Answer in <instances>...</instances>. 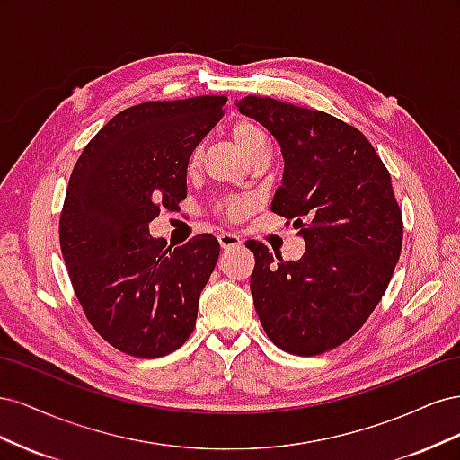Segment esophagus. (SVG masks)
I'll list each match as a JSON object with an SVG mask.
<instances>
[{
    "label": "esophagus",
    "mask_w": 460,
    "mask_h": 460,
    "mask_svg": "<svg viewBox=\"0 0 460 460\" xmlns=\"http://www.w3.org/2000/svg\"><path fill=\"white\" fill-rule=\"evenodd\" d=\"M218 243L222 249H228V247H235L242 243V238L238 234H232V232H220L218 234Z\"/></svg>",
    "instance_id": "1"
}]
</instances>
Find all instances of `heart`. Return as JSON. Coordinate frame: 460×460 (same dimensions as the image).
Listing matches in <instances>:
<instances>
[{
    "label": "heart",
    "mask_w": 460,
    "mask_h": 460,
    "mask_svg": "<svg viewBox=\"0 0 460 460\" xmlns=\"http://www.w3.org/2000/svg\"><path fill=\"white\" fill-rule=\"evenodd\" d=\"M230 134H232V140L235 142V146H238L245 153V155H249V153H252L257 146L267 142L264 140V134L255 127V124L247 122V120L235 122ZM198 164H199V151L196 149V151H191V155L188 159V171H196ZM249 208H252V201H247V199H230L226 203H222V211H225V215L232 220L242 218L249 211Z\"/></svg>",
    "instance_id": "b5f03b06"
}]
</instances>
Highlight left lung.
Here are the masks:
<instances>
[{"label": "left lung", "mask_w": 460, "mask_h": 460, "mask_svg": "<svg viewBox=\"0 0 460 460\" xmlns=\"http://www.w3.org/2000/svg\"><path fill=\"white\" fill-rule=\"evenodd\" d=\"M235 107L280 146L284 174L270 208L294 218L305 240L297 261L245 243L255 255V311L280 349L320 355L365 324L392 280L402 243L392 176L363 134L323 111L257 95Z\"/></svg>", "instance_id": "left-lung-1"}]
</instances>
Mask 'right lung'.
<instances>
[{"mask_svg":"<svg viewBox=\"0 0 460 460\" xmlns=\"http://www.w3.org/2000/svg\"><path fill=\"white\" fill-rule=\"evenodd\" d=\"M225 95L120 111L78 157L59 220L61 253L90 324L115 349L157 358L196 326L220 245L199 234L166 245L149 222L186 198L191 151L222 117Z\"/></svg>","mask_w":460,"mask_h":460,"instance_id":"right-lung-1","label":"right lung"}]
</instances>
